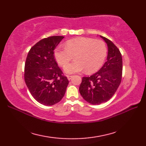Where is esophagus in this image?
Instances as JSON below:
<instances>
[{
  "label": "esophagus",
  "instance_id": "1",
  "mask_svg": "<svg viewBox=\"0 0 146 146\" xmlns=\"http://www.w3.org/2000/svg\"><path fill=\"white\" fill-rule=\"evenodd\" d=\"M73 76L72 75H68L67 76V78L68 80H70L71 79V78H72Z\"/></svg>",
  "mask_w": 146,
  "mask_h": 146
}]
</instances>
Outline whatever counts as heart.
<instances>
[{
  "label": "heart",
  "instance_id": "1",
  "mask_svg": "<svg viewBox=\"0 0 146 146\" xmlns=\"http://www.w3.org/2000/svg\"><path fill=\"white\" fill-rule=\"evenodd\" d=\"M107 47L102 40L89 38H77L68 40L65 47L58 46L54 49L56 61L64 66L74 55L75 61L64 67L65 73L72 74L85 70L86 73L98 70L103 64L107 55Z\"/></svg>",
  "mask_w": 146,
  "mask_h": 146
}]
</instances>
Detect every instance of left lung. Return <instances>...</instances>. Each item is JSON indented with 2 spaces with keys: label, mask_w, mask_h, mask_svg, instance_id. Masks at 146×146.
I'll return each instance as SVG.
<instances>
[{
  "label": "left lung",
  "mask_w": 146,
  "mask_h": 146,
  "mask_svg": "<svg viewBox=\"0 0 146 146\" xmlns=\"http://www.w3.org/2000/svg\"><path fill=\"white\" fill-rule=\"evenodd\" d=\"M108 46L107 61L94 75L82 78L79 91L82 97L92 105H100L113 97L120 84L122 58L119 49L110 40L100 36Z\"/></svg>",
  "instance_id": "left-lung-1"
}]
</instances>
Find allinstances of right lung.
<instances>
[{"label":"right lung","mask_w":146,"mask_h":146,"mask_svg":"<svg viewBox=\"0 0 146 146\" xmlns=\"http://www.w3.org/2000/svg\"><path fill=\"white\" fill-rule=\"evenodd\" d=\"M63 38L54 36L41 39L31 48L26 58V84L33 98L46 106L58 103L69 83L54 56V49Z\"/></svg>","instance_id":"obj_1"}]
</instances>
